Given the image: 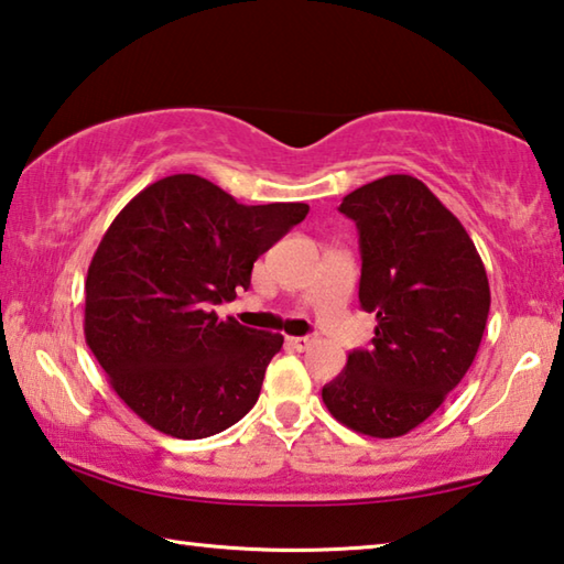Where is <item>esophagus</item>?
<instances>
[{"label": "esophagus", "instance_id": "1", "mask_svg": "<svg viewBox=\"0 0 564 564\" xmlns=\"http://www.w3.org/2000/svg\"><path fill=\"white\" fill-rule=\"evenodd\" d=\"M312 343H315V337H288V345L292 349H297V352H302V349H307Z\"/></svg>", "mask_w": 564, "mask_h": 564}]
</instances>
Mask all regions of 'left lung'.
Instances as JSON below:
<instances>
[{"instance_id":"8db88e82","label":"left lung","mask_w":564,"mask_h":564,"mask_svg":"<svg viewBox=\"0 0 564 564\" xmlns=\"http://www.w3.org/2000/svg\"><path fill=\"white\" fill-rule=\"evenodd\" d=\"M357 225L359 304L372 345L322 387L332 417L369 437H402L467 375L490 315V282L459 219L410 174H387L343 199Z\"/></svg>"}]
</instances>
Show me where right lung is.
Returning <instances> with one entry per match:
<instances>
[{"mask_svg": "<svg viewBox=\"0 0 564 564\" xmlns=\"http://www.w3.org/2000/svg\"><path fill=\"white\" fill-rule=\"evenodd\" d=\"M302 202L239 205L197 174H172L119 212L91 257L85 337L109 384L150 427L202 440L254 408L282 335L221 322L257 257L307 217Z\"/></svg>", "mask_w": 564, "mask_h": 564, "instance_id": "add662e5", "label": "right lung"}]
</instances>
